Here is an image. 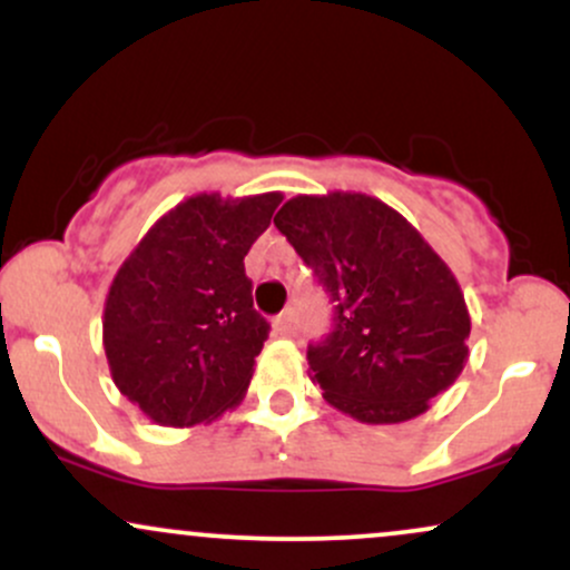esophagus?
<instances>
[{
	"label": "esophagus",
	"mask_w": 570,
	"mask_h": 570,
	"mask_svg": "<svg viewBox=\"0 0 570 570\" xmlns=\"http://www.w3.org/2000/svg\"><path fill=\"white\" fill-rule=\"evenodd\" d=\"M276 330L281 335H294V330H297V316H294L292 307H286V311L276 318Z\"/></svg>",
	"instance_id": "1"
}]
</instances>
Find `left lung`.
<instances>
[{
	"instance_id": "left-lung-1",
	"label": "left lung",
	"mask_w": 570,
	"mask_h": 570,
	"mask_svg": "<svg viewBox=\"0 0 570 570\" xmlns=\"http://www.w3.org/2000/svg\"><path fill=\"white\" fill-rule=\"evenodd\" d=\"M276 227L324 286L332 332L307 345L311 381L362 423L429 410L469 358L466 299L402 214L362 193L297 195Z\"/></svg>"
}]
</instances>
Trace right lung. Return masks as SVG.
Wrapping results in <instances>:
<instances>
[{
  "label": "right lung",
  "instance_id": "right-lung-1",
  "mask_svg": "<svg viewBox=\"0 0 570 570\" xmlns=\"http://www.w3.org/2000/svg\"><path fill=\"white\" fill-rule=\"evenodd\" d=\"M281 193L195 195L149 227L109 286L104 351L122 396L160 426L208 423L246 394L271 324L244 257Z\"/></svg>",
  "mask_w": 570,
  "mask_h": 570
}]
</instances>
